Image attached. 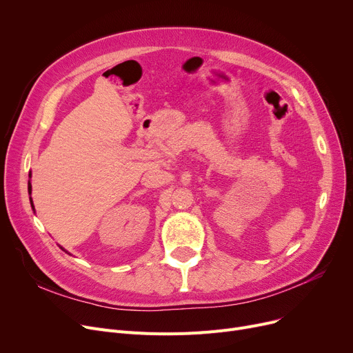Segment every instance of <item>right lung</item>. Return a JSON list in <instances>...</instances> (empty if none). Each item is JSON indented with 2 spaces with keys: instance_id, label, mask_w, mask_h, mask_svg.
<instances>
[{
  "instance_id": "1",
  "label": "right lung",
  "mask_w": 353,
  "mask_h": 353,
  "mask_svg": "<svg viewBox=\"0 0 353 353\" xmlns=\"http://www.w3.org/2000/svg\"><path fill=\"white\" fill-rule=\"evenodd\" d=\"M28 177L31 179V172H30ZM28 194L31 196V181H30V180H28ZM30 203H31V208H32V210H34V203H32V199H31V197H30ZM61 249H63V248H61ZM63 250H64V249H63ZM64 252H65V250H64ZM65 253H68V252H65Z\"/></svg>"
}]
</instances>
